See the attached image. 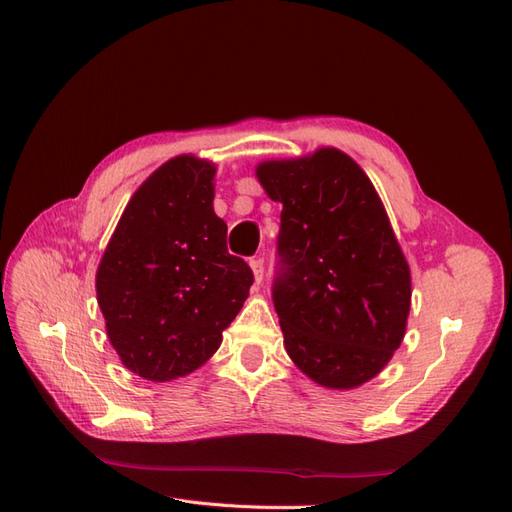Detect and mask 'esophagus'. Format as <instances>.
<instances>
[{"label":"esophagus","instance_id":"1","mask_svg":"<svg viewBox=\"0 0 512 512\" xmlns=\"http://www.w3.org/2000/svg\"><path fill=\"white\" fill-rule=\"evenodd\" d=\"M250 267H252L256 284H260L262 282V275H265V265H262V258H252L250 260Z\"/></svg>","mask_w":512,"mask_h":512}]
</instances>
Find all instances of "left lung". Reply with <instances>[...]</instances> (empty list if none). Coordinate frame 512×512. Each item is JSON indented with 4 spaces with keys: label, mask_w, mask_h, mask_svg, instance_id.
<instances>
[{
    "label": "left lung",
    "mask_w": 512,
    "mask_h": 512,
    "mask_svg": "<svg viewBox=\"0 0 512 512\" xmlns=\"http://www.w3.org/2000/svg\"><path fill=\"white\" fill-rule=\"evenodd\" d=\"M256 179L284 207L273 290L284 348L324 389H356L389 365L412 305L410 265L374 183L335 147L258 162Z\"/></svg>",
    "instance_id": "8db88e82"
}]
</instances>
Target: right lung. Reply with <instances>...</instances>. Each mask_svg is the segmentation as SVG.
I'll return each mask as SVG.
<instances>
[{
  "instance_id": "obj_1",
  "label": "right lung",
  "mask_w": 512,
  "mask_h": 512,
  "mask_svg": "<svg viewBox=\"0 0 512 512\" xmlns=\"http://www.w3.org/2000/svg\"><path fill=\"white\" fill-rule=\"evenodd\" d=\"M215 164L170 158L123 209L96 271L108 342L123 367L170 382L203 367L254 282L213 211Z\"/></svg>"
}]
</instances>
